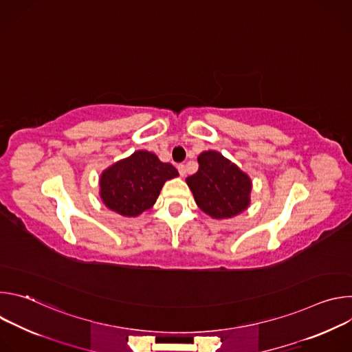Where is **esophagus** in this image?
<instances>
[{"label": "esophagus", "mask_w": 352, "mask_h": 352, "mask_svg": "<svg viewBox=\"0 0 352 352\" xmlns=\"http://www.w3.org/2000/svg\"><path fill=\"white\" fill-rule=\"evenodd\" d=\"M177 168H178V173H179L181 177H184V175L186 174V170H185V166H184V164H178Z\"/></svg>", "instance_id": "obj_1"}]
</instances>
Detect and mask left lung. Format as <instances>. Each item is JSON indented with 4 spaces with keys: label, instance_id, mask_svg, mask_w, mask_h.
<instances>
[{
    "label": "left lung",
    "instance_id": "left-lung-1",
    "mask_svg": "<svg viewBox=\"0 0 352 352\" xmlns=\"http://www.w3.org/2000/svg\"><path fill=\"white\" fill-rule=\"evenodd\" d=\"M199 170L186 178L197 206L213 219H228L249 205L250 179L219 152L197 157Z\"/></svg>",
    "mask_w": 352,
    "mask_h": 352
}]
</instances>
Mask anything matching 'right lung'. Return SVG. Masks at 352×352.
Segmentation results:
<instances>
[{
  "instance_id": "1",
  "label": "right lung",
  "mask_w": 352,
  "mask_h": 352,
  "mask_svg": "<svg viewBox=\"0 0 352 352\" xmlns=\"http://www.w3.org/2000/svg\"><path fill=\"white\" fill-rule=\"evenodd\" d=\"M177 175L170 163L139 150L102 174L100 196L111 210L128 217L138 216L155 205L164 182Z\"/></svg>"
}]
</instances>
